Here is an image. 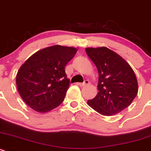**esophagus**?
Listing matches in <instances>:
<instances>
[{
	"instance_id": "34e87169",
	"label": "esophagus",
	"mask_w": 151,
	"mask_h": 151,
	"mask_svg": "<svg viewBox=\"0 0 151 151\" xmlns=\"http://www.w3.org/2000/svg\"><path fill=\"white\" fill-rule=\"evenodd\" d=\"M89 83V81L86 80L84 82H83V83H78V84L80 86H86V85H88Z\"/></svg>"
}]
</instances>
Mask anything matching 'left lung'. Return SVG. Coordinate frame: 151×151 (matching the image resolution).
Instances as JSON below:
<instances>
[{
    "instance_id": "1",
    "label": "left lung",
    "mask_w": 151,
    "mask_h": 151,
    "mask_svg": "<svg viewBox=\"0 0 151 151\" xmlns=\"http://www.w3.org/2000/svg\"><path fill=\"white\" fill-rule=\"evenodd\" d=\"M86 52L98 71L99 92L87 104L102 115L112 116L132 103L138 83L129 64L108 47H86Z\"/></svg>"
}]
</instances>
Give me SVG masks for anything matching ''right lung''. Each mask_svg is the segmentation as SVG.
Returning <instances> with one entry per match:
<instances>
[{"instance_id":"right-lung-1","label":"right lung","mask_w":151,"mask_h":151,"mask_svg":"<svg viewBox=\"0 0 151 151\" xmlns=\"http://www.w3.org/2000/svg\"><path fill=\"white\" fill-rule=\"evenodd\" d=\"M77 50L73 47L50 46L36 52L22 65L16 83L20 97L30 108L45 113L63 102L70 86L65 68Z\"/></svg>"}]
</instances>
